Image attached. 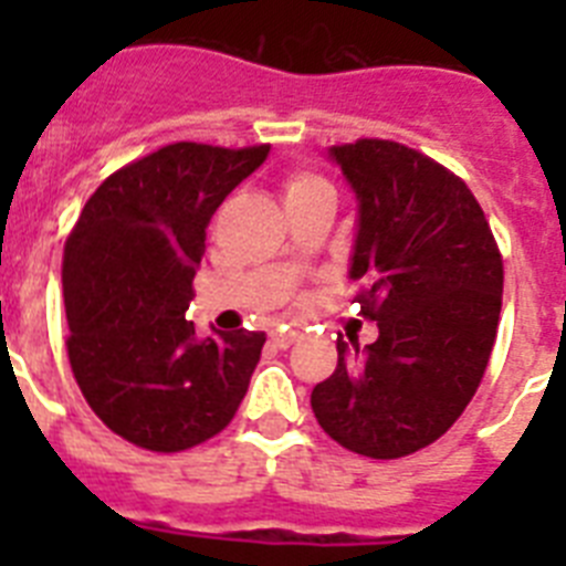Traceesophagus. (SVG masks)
Returning <instances> with one entry per match:
<instances>
[{
	"instance_id": "1",
	"label": "esophagus",
	"mask_w": 566,
	"mask_h": 566,
	"mask_svg": "<svg viewBox=\"0 0 566 566\" xmlns=\"http://www.w3.org/2000/svg\"><path fill=\"white\" fill-rule=\"evenodd\" d=\"M300 339L297 332H274L272 334V345L274 348H292L294 343Z\"/></svg>"
}]
</instances>
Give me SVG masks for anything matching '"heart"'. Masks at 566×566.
Here are the masks:
<instances>
[{"label":"heart","instance_id":"b5f03b06","mask_svg":"<svg viewBox=\"0 0 566 566\" xmlns=\"http://www.w3.org/2000/svg\"><path fill=\"white\" fill-rule=\"evenodd\" d=\"M326 184L319 181V178H314V175H292L286 184H283V198H297V195H306V192H314V189H323Z\"/></svg>","mask_w":566,"mask_h":566}]
</instances>
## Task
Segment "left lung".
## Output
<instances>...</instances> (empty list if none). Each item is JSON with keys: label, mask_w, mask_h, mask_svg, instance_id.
Returning <instances> with one entry per match:
<instances>
[{"label": "left lung", "mask_w": 566, "mask_h": 566, "mask_svg": "<svg viewBox=\"0 0 566 566\" xmlns=\"http://www.w3.org/2000/svg\"><path fill=\"white\" fill-rule=\"evenodd\" d=\"M357 198L348 277L379 337L337 339V368L314 385L312 411L343 448L399 459L437 442L488 368L504 269L462 178L397 142L328 149Z\"/></svg>", "instance_id": "obj_1"}]
</instances>
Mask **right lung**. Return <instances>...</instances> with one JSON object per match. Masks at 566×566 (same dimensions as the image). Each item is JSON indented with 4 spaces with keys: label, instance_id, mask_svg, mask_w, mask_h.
Here are the masks:
<instances>
[{
    "label": "right lung",
    "instance_id": "obj_1",
    "mask_svg": "<svg viewBox=\"0 0 566 566\" xmlns=\"http://www.w3.org/2000/svg\"><path fill=\"white\" fill-rule=\"evenodd\" d=\"M266 155L269 144L161 147L109 175L64 243L73 377L96 417L138 448L207 442L247 397L266 334L198 337L184 314L214 209Z\"/></svg>",
    "mask_w": 566,
    "mask_h": 566
}]
</instances>
